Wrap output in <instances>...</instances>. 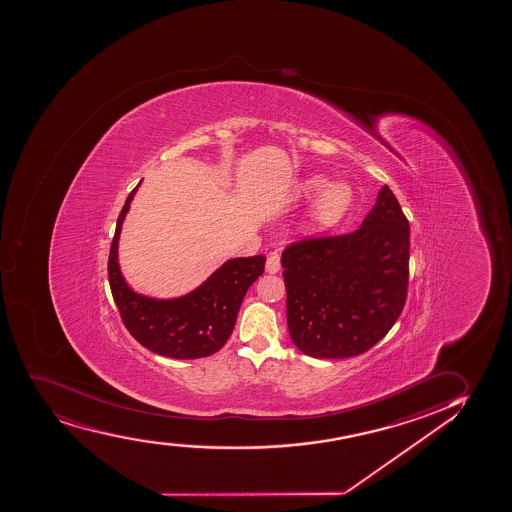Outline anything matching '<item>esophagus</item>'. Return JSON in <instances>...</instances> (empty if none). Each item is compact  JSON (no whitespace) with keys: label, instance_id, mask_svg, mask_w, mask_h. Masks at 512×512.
Listing matches in <instances>:
<instances>
[{"label":"esophagus","instance_id":"1","mask_svg":"<svg viewBox=\"0 0 512 512\" xmlns=\"http://www.w3.org/2000/svg\"><path fill=\"white\" fill-rule=\"evenodd\" d=\"M266 271L271 273V275H275L280 271V258H278V254H270L268 259H266Z\"/></svg>","mask_w":512,"mask_h":512}]
</instances>
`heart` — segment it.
<instances>
[{"mask_svg": "<svg viewBox=\"0 0 512 512\" xmlns=\"http://www.w3.org/2000/svg\"><path fill=\"white\" fill-rule=\"evenodd\" d=\"M326 183H328V179L323 174H311V176L304 177L295 188L297 198H311L312 194L318 193L319 190L322 191L321 194H318L316 201L312 203L309 215H307V227L314 232L336 227L352 210V186L345 181Z\"/></svg>", "mask_w": 512, "mask_h": 512, "instance_id": "1", "label": "heart"}]
</instances>
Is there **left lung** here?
Masks as SVG:
<instances>
[{"label": "left lung", "mask_w": 512, "mask_h": 512, "mask_svg": "<svg viewBox=\"0 0 512 512\" xmlns=\"http://www.w3.org/2000/svg\"><path fill=\"white\" fill-rule=\"evenodd\" d=\"M408 263L410 224L388 186L359 229L288 244L282 268L295 347L314 359L371 350L405 307Z\"/></svg>", "instance_id": "obj_1"}]
</instances>
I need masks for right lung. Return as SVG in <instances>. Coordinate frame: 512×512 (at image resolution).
Here are the masks:
<instances>
[{"mask_svg":"<svg viewBox=\"0 0 512 512\" xmlns=\"http://www.w3.org/2000/svg\"><path fill=\"white\" fill-rule=\"evenodd\" d=\"M140 186V184H138ZM136 186L124 201L112 237L107 275L119 316L140 345L171 359H201L224 347L232 335L247 288L265 271V256L230 259L191 294L157 300L135 294L124 282L118 263L121 225Z\"/></svg>","mask_w":512,"mask_h":512,"instance_id":"add662e5","label":"right lung"}]
</instances>
